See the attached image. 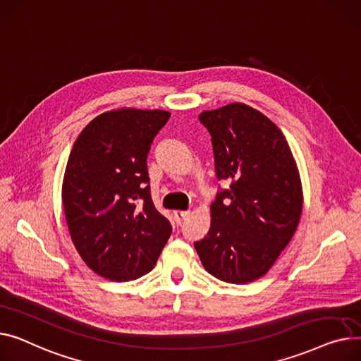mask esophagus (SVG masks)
Returning <instances> with one entry per match:
<instances>
[{
	"instance_id": "1",
	"label": "esophagus",
	"mask_w": 361,
	"mask_h": 361,
	"mask_svg": "<svg viewBox=\"0 0 361 361\" xmlns=\"http://www.w3.org/2000/svg\"><path fill=\"white\" fill-rule=\"evenodd\" d=\"M173 216H175L176 223H178V224H180V223H182V221L189 216V211H175Z\"/></svg>"
}]
</instances>
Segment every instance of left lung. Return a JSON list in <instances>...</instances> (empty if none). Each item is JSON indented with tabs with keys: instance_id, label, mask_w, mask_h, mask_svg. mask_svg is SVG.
Returning a JSON list of instances; mask_svg holds the SVG:
<instances>
[{
	"instance_id": "obj_1",
	"label": "left lung",
	"mask_w": 361,
	"mask_h": 361,
	"mask_svg": "<svg viewBox=\"0 0 361 361\" xmlns=\"http://www.w3.org/2000/svg\"><path fill=\"white\" fill-rule=\"evenodd\" d=\"M198 118L211 135L217 179L228 188L217 192L209 230L194 246L216 279L255 281L298 228L303 208L298 166L279 126L245 103Z\"/></svg>"
}]
</instances>
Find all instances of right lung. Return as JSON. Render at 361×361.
Listing matches in <instances>:
<instances>
[{"label":"right lung","mask_w":361,"mask_h":361,"mask_svg":"<svg viewBox=\"0 0 361 361\" xmlns=\"http://www.w3.org/2000/svg\"><path fill=\"white\" fill-rule=\"evenodd\" d=\"M171 118L166 111L118 109L94 118L75 140L62 207L82 261L112 281L150 272L172 226L150 195L147 156Z\"/></svg>","instance_id":"obj_1"}]
</instances>
